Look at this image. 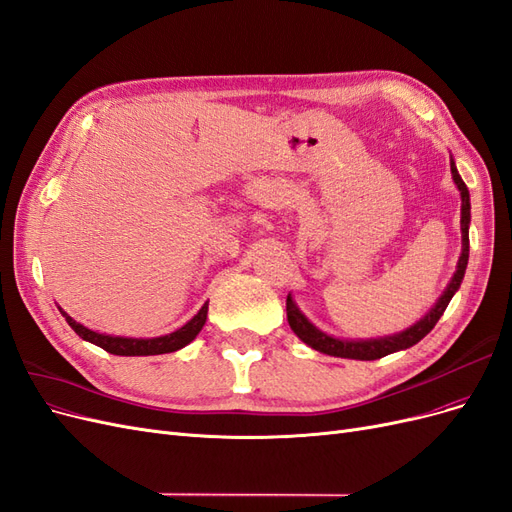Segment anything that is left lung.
<instances>
[{
  "instance_id": "8db88e82",
  "label": "left lung",
  "mask_w": 512,
  "mask_h": 512,
  "mask_svg": "<svg viewBox=\"0 0 512 512\" xmlns=\"http://www.w3.org/2000/svg\"><path fill=\"white\" fill-rule=\"evenodd\" d=\"M451 176L453 183L459 189L461 195V255L457 261V268L453 278L449 280L447 289L442 291L432 310L427 312L425 317H421L415 325L406 327L404 332L391 334V336H381V338H366V340H346V338H336L329 336L312 323L304 312L298 308V304L293 302L291 293L287 295V321L293 329V334L298 336L304 344H308L310 349H315L319 353L332 355V357H344V359H359V361H372V359H381L385 355L398 353L404 349H410L412 344H417L421 338L432 332L438 319L442 317V312L447 310L449 302L453 295L457 293L461 280H464L466 268H468V255H470V238H468V229H470V191L466 187L464 180H461L455 161L451 157Z\"/></svg>"
}]
</instances>
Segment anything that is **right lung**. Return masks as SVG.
Listing matches in <instances>:
<instances>
[{
    "mask_svg": "<svg viewBox=\"0 0 512 512\" xmlns=\"http://www.w3.org/2000/svg\"><path fill=\"white\" fill-rule=\"evenodd\" d=\"M61 315L68 321V325L74 329V332L100 349L112 353V355H123V357H142V355H163V353H174L178 349H183L189 342L195 340V336L202 332V327L208 317V302L197 310V315L187 321L183 327H178L176 332L166 334V336H157V338H127V336H110V334H100L93 332V329L85 327L82 323L74 321L68 312L59 308Z\"/></svg>",
    "mask_w": 512,
    "mask_h": 512,
    "instance_id": "add662e5",
    "label": "right lung"
}]
</instances>
